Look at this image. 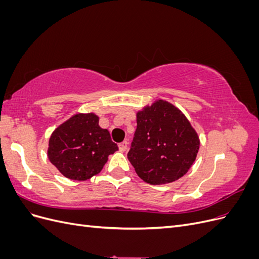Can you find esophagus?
I'll list each match as a JSON object with an SVG mask.
<instances>
[{
    "label": "esophagus",
    "instance_id": "1",
    "mask_svg": "<svg viewBox=\"0 0 259 259\" xmlns=\"http://www.w3.org/2000/svg\"><path fill=\"white\" fill-rule=\"evenodd\" d=\"M127 145H128V143L127 142H123V143H121L120 145H119V149H120V151L121 152H125L127 150Z\"/></svg>",
    "mask_w": 259,
    "mask_h": 259
}]
</instances>
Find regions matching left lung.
I'll list each match as a JSON object with an SVG mask.
<instances>
[{"label": "left lung", "instance_id": "obj_1", "mask_svg": "<svg viewBox=\"0 0 259 259\" xmlns=\"http://www.w3.org/2000/svg\"><path fill=\"white\" fill-rule=\"evenodd\" d=\"M137 128L127 159L145 183L164 185L183 177L194 163L200 138L186 115L158 99L136 113Z\"/></svg>", "mask_w": 259, "mask_h": 259}]
</instances>
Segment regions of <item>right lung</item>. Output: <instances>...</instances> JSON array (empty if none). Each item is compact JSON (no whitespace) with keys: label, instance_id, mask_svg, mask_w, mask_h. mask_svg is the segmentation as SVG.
I'll list each match as a JSON object with an SVG mask.
<instances>
[{"label":"right lung","instance_id":"add662e5","mask_svg":"<svg viewBox=\"0 0 259 259\" xmlns=\"http://www.w3.org/2000/svg\"><path fill=\"white\" fill-rule=\"evenodd\" d=\"M93 112L75 113L55 130L48 156L60 174L72 180H88L100 173L108 156L119 150L108 130L99 126Z\"/></svg>","mask_w":259,"mask_h":259}]
</instances>
